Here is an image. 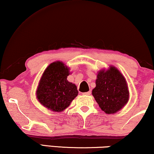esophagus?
I'll return each mask as SVG.
<instances>
[{
  "instance_id": "1",
  "label": "esophagus",
  "mask_w": 154,
  "mask_h": 154,
  "mask_svg": "<svg viewBox=\"0 0 154 154\" xmlns=\"http://www.w3.org/2000/svg\"><path fill=\"white\" fill-rule=\"evenodd\" d=\"M83 94H85V95H90V94H91V92L88 91V92H84V93H83Z\"/></svg>"
}]
</instances>
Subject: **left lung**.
I'll use <instances>...</instances> for the list:
<instances>
[{
  "mask_svg": "<svg viewBox=\"0 0 154 154\" xmlns=\"http://www.w3.org/2000/svg\"><path fill=\"white\" fill-rule=\"evenodd\" d=\"M96 87L92 94L99 106L106 113H115L121 110L129 100L127 82L123 74L115 66L99 71Z\"/></svg>",
  "mask_w": 154,
  "mask_h": 154,
  "instance_id": "8db88e82",
  "label": "left lung"
}]
</instances>
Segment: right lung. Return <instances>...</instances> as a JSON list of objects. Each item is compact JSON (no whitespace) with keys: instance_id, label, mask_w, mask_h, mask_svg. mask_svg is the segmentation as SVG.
<instances>
[{"instance_id":"right-lung-1","label":"right lung","mask_w":154,"mask_h":154,"mask_svg":"<svg viewBox=\"0 0 154 154\" xmlns=\"http://www.w3.org/2000/svg\"><path fill=\"white\" fill-rule=\"evenodd\" d=\"M69 68L57 61L48 66L42 75L36 90V97L43 106L52 111L66 109L78 95L74 83L67 81Z\"/></svg>"}]
</instances>
